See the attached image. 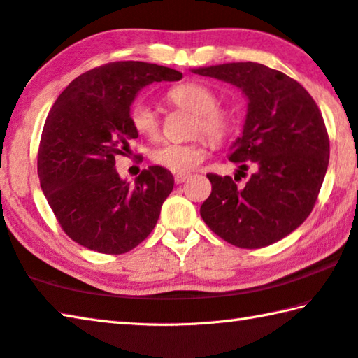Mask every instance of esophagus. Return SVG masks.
Wrapping results in <instances>:
<instances>
[{
	"mask_svg": "<svg viewBox=\"0 0 358 358\" xmlns=\"http://www.w3.org/2000/svg\"><path fill=\"white\" fill-rule=\"evenodd\" d=\"M187 178H189V173H177L175 175V183L181 185V183H185Z\"/></svg>",
	"mask_w": 358,
	"mask_h": 358,
	"instance_id": "1",
	"label": "esophagus"
}]
</instances>
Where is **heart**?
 I'll return each mask as SVG.
<instances>
[{"label": "heart", "mask_w": 358, "mask_h": 358, "mask_svg": "<svg viewBox=\"0 0 358 358\" xmlns=\"http://www.w3.org/2000/svg\"><path fill=\"white\" fill-rule=\"evenodd\" d=\"M169 99L173 106L197 115V132H203L210 141L222 142L234 129L232 113L217 107V96L210 87L199 82H187L169 92ZM129 118L138 134L156 138L159 134V115L156 108L145 99H137L131 106ZM207 151L202 142L194 143H164L151 153V159L157 166L171 172L185 173L201 162Z\"/></svg>", "instance_id": "obj_1"}]
</instances>
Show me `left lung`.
<instances>
[{
  "label": "left lung",
  "mask_w": 358,
  "mask_h": 358,
  "mask_svg": "<svg viewBox=\"0 0 358 358\" xmlns=\"http://www.w3.org/2000/svg\"><path fill=\"white\" fill-rule=\"evenodd\" d=\"M237 87L248 99L241 136L229 159L256 167L245 187L208 173L205 224L238 248H264L287 237L310 216L329 167L330 143L316 102L301 85L259 63L191 69Z\"/></svg>",
  "instance_id": "obj_1"
}]
</instances>
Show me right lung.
I'll return each mask as SVG.
<instances>
[{
	"instance_id": "add662e5",
	"label": "right lung",
	"mask_w": 358,
	"mask_h": 358,
	"mask_svg": "<svg viewBox=\"0 0 358 358\" xmlns=\"http://www.w3.org/2000/svg\"><path fill=\"white\" fill-rule=\"evenodd\" d=\"M175 69L142 62L108 63L74 78L58 96L42 131V192L68 237L104 254L131 251L155 229L173 175L150 166L129 183L115 157L138 137L129 112L153 82H177Z\"/></svg>"
}]
</instances>
